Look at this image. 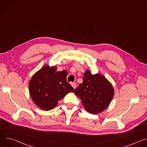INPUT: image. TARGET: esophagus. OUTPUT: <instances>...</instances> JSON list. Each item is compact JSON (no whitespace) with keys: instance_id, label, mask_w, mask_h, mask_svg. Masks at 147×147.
I'll return each mask as SVG.
<instances>
[{"instance_id":"esophagus-1","label":"esophagus","mask_w":147,"mask_h":147,"mask_svg":"<svg viewBox=\"0 0 147 147\" xmlns=\"http://www.w3.org/2000/svg\"><path fill=\"white\" fill-rule=\"evenodd\" d=\"M71 86L73 87L74 89H75V88H76L77 84H76V82H71Z\"/></svg>"}]
</instances>
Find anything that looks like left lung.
<instances>
[{
	"instance_id": "8db88e82",
	"label": "left lung",
	"mask_w": 147,
	"mask_h": 147,
	"mask_svg": "<svg viewBox=\"0 0 147 147\" xmlns=\"http://www.w3.org/2000/svg\"><path fill=\"white\" fill-rule=\"evenodd\" d=\"M83 82L74 90L81 100L83 107L90 113L97 114L105 109L114 95V90L109 81L98 73L92 74L87 70Z\"/></svg>"
}]
</instances>
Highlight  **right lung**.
Here are the masks:
<instances>
[{
	"mask_svg": "<svg viewBox=\"0 0 147 147\" xmlns=\"http://www.w3.org/2000/svg\"><path fill=\"white\" fill-rule=\"evenodd\" d=\"M55 66L46 65L38 71L30 80V96L39 108L44 111L53 109L57 102L74 88L67 81L66 70L56 71Z\"/></svg>",
	"mask_w": 147,
	"mask_h": 147,
	"instance_id": "obj_1",
	"label": "right lung"
}]
</instances>
